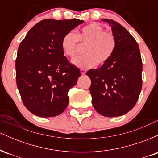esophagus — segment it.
I'll use <instances>...</instances> for the list:
<instances>
[{
    "instance_id": "34e87169",
    "label": "esophagus",
    "mask_w": 158,
    "mask_h": 158,
    "mask_svg": "<svg viewBox=\"0 0 158 158\" xmlns=\"http://www.w3.org/2000/svg\"><path fill=\"white\" fill-rule=\"evenodd\" d=\"M80 72H81V73L82 74V75H85V74L86 73V70H85V69H81Z\"/></svg>"
}]
</instances>
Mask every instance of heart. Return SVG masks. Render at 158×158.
<instances>
[{
    "mask_svg": "<svg viewBox=\"0 0 158 158\" xmlns=\"http://www.w3.org/2000/svg\"><path fill=\"white\" fill-rule=\"evenodd\" d=\"M79 41L81 44H86L84 49L85 55L76 57L72 60V64L81 69L92 68L97 64L106 63L114 54L117 44L113 33L104 31V28L98 23L83 27L77 34L67 32L61 42L64 55L74 57L79 49Z\"/></svg>",
    "mask_w": 158,
    "mask_h": 158,
    "instance_id": "obj_1",
    "label": "heart"
}]
</instances>
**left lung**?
Instances as JSON below:
<instances>
[{"mask_svg":"<svg viewBox=\"0 0 158 158\" xmlns=\"http://www.w3.org/2000/svg\"><path fill=\"white\" fill-rule=\"evenodd\" d=\"M111 27L117 41L111 58L99 68L86 73L95 110L104 117H119L135 106L142 89L143 64L137 41L114 20L102 19Z\"/></svg>","mask_w":158,"mask_h":158,"instance_id":"1","label":"left lung"}]
</instances>
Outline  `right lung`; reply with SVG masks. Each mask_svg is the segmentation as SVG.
Masks as SVG:
<instances>
[{"label": "right lung", "instance_id": "1", "mask_svg": "<svg viewBox=\"0 0 158 158\" xmlns=\"http://www.w3.org/2000/svg\"><path fill=\"white\" fill-rule=\"evenodd\" d=\"M83 23L76 19L42 20L19 45L15 61L18 89L25 107L38 117H56L68 106V90L81 73L64 56L61 42L67 32Z\"/></svg>", "mask_w": 158, "mask_h": 158}]
</instances>
